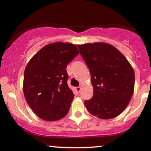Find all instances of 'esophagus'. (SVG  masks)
Here are the masks:
<instances>
[{"mask_svg": "<svg viewBox=\"0 0 151 151\" xmlns=\"http://www.w3.org/2000/svg\"><path fill=\"white\" fill-rule=\"evenodd\" d=\"M75 89L76 91V92L78 93H79L80 92V90H81V88L80 87V86H78V87H76Z\"/></svg>", "mask_w": 151, "mask_h": 151, "instance_id": "esophagus-1", "label": "esophagus"}]
</instances>
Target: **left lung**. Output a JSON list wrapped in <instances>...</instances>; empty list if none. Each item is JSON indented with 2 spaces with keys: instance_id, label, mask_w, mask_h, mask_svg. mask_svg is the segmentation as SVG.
<instances>
[{
  "instance_id": "obj_1",
  "label": "left lung",
  "mask_w": 151,
  "mask_h": 151,
  "mask_svg": "<svg viewBox=\"0 0 151 151\" xmlns=\"http://www.w3.org/2000/svg\"><path fill=\"white\" fill-rule=\"evenodd\" d=\"M89 69L93 96L84 101L91 114L112 119L124 111L133 96L135 73L124 55L104 42L78 45Z\"/></svg>"
}]
</instances>
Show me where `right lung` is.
<instances>
[{"label": "right lung", "mask_w": 151, "mask_h": 151, "mask_svg": "<svg viewBox=\"0 0 151 151\" xmlns=\"http://www.w3.org/2000/svg\"><path fill=\"white\" fill-rule=\"evenodd\" d=\"M79 53L75 45L57 42L46 45L24 70L23 92L32 111L45 121L67 114L74 95L67 84V66Z\"/></svg>", "instance_id": "add662e5"}]
</instances>
